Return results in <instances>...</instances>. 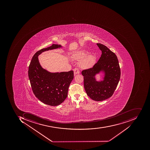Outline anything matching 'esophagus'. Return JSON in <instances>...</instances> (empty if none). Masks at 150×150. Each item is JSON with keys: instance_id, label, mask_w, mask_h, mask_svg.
Returning a JSON list of instances; mask_svg holds the SVG:
<instances>
[{"instance_id": "1", "label": "esophagus", "mask_w": 150, "mask_h": 150, "mask_svg": "<svg viewBox=\"0 0 150 150\" xmlns=\"http://www.w3.org/2000/svg\"><path fill=\"white\" fill-rule=\"evenodd\" d=\"M74 74L75 75L80 74V71L79 70V69H78V68H75V69H74Z\"/></svg>"}]
</instances>
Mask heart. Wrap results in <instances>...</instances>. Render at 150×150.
I'll return each mask as SVG.
<instances>
[{"instance_id": "heart-1", "label": "heart", "mask_w": 150, "mask_h": 150, "mask_svg": "<svg viewBox=\"0 0 150 150\" xmlns=\"http://www.w3.org/2000/svg\"><path fill=\"white\" fill-rule=\"evenodd\" d=\"M88 54V52L85 50H82L77 51L74 54V58L77 60L82 59ZM79 63V66L82 69H86L91 68L94 64L95 61V57L94 55H91L87 56Z\"/></svg>"}]
</instances>
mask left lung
Returning <instances> with one entry per match:
<instances>
[{"mask_svg": "<svg viewBox=\"0 0 150 150\" xmlns=\"http://www.w3.org/2000/svg\"><path fill=\"white\" fill-rule=\"evenodd\" d=\"M102 52L101 57L93 67L81 71L86 94L95 101H102L112 96L120 81L121 71L115 54L104 45L97 43ZM102 71L105 74L103 81H97L95 76Z\"/></svg>", "mask_w": 150, "mask_h": 150, "instance_id": "obj_1", "label": "left lung"}]
</instances>
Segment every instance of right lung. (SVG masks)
I'll list each match as a JSON object with an SVG mask.
<instances>
[{
    "label": "right lung",
    "mask_w": 150,
    "mask_h": 150,
    "mask_svg": "<svg viewBox=\"0 0 150 150\" xmlns=\"http://www.w3.org/2000/svg\"><path fill=\"white\" fill-rule=\"evenodd\" d=\"M61 47L53 44L39 50L33 56L29 66V79L35 97L43 103L53 106L61 104L67 98L69 86L74 79V71L50 73L41 67L38 56L44 51Z\"/></svg>",
    "instance_id": "add662e5"
}]
</instances>
